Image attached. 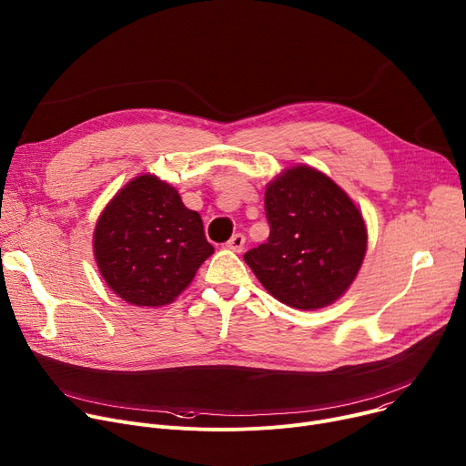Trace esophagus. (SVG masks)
<instances>
[{
  "label": "esophagus",
  "instance_id": "esophagus-1",
  "mask_svg": "<svg viewBox=\"0 0 466 466\" xmlns=\"http://www.w3.org/2000/svg\"><path fill=\"white\" fill-rule=\"evenodd\" d=\"M244 242H246L244 235L237 233V235H233V237L229 238V242H228V248H229V249H233V252L240 254V252H242V248H244Z\"/></svg>",
  "mask_w": 466,
  "mask_h": 466
}]
</instances>
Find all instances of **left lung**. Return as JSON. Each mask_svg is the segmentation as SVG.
<instances>
[{"label":"left lung","instance_id":"obj_1","mask_svg":"<svg viewBox=\"0 0 466 466\" xmlns=\"http://www.w3.org/2000/svg\"><path fill=\"white\" fill-rule=\"evenodd\" d=\"M270 235L244 254L263 288L297 309L341 299L368 249L362 210L332 178L311 166L283 169L265 188Z\"/></svg>","mask_w":466,"mask_h":466}]
</instances>
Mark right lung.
<instances>
[{"mask_svg":"<svg viewBox=\"0 0 466 466\" xmlns=\"http://www.w3.org/2000/svg\"><path fill=\"white\" fill-rule=\"evenodd\" d=\"M93 254L106 285L137 308L171 304L214 254L199 212L153 173L128 181L104 207Z\"/></svg>","mask_w":466,"mask_h":466,"instance_id":"right-lung-1","label":"right lung"}]
</instances>
